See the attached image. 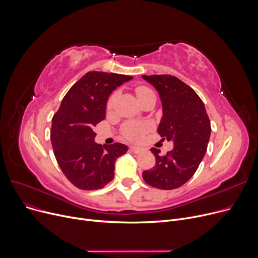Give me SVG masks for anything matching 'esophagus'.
<instances>
[{"label":"esophagus","instance_id":"obj_1","mask_svg":"<svg viewBox=\"0 0 258 258\" xmlns=\"http://www.w3.org/2000/svg\"><path fill=\"white\" fill-rule=\"evenodd\" d=\"M130 150L132 151V152H134V153H141V152H143V151H144L143 148H141V147H134V146L130 147Z\"/></svg>","mask_w":258,"mask_h":258}]
</instances>
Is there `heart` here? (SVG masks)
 Wrapping results in <instances>:
<instances>
[{
	"mask_svg": "<svg viewBox=\"0 0 258 258\" xmlns=\"http://www.w3.org/2000/svg\"><path fill=\"white\" fill-rule=\"evenodd\" d=\"M149 94H153L152 90H151L149 87L140 86L136 88V95H138L139 99H142L143 97H145ZM116 97H117L116 93H113L109 97L107 104H106V109H107L108 111L113 110L114 106H115V102H116ZM149 128H150V125L145 124V123H135V122L127 123L123 127V135L128 141L138 142L143 138V135L148 131Z\"/></svg>",
	"mask_w": 258,
	"mask_h": 258,
	"instance_id": "b5f03b06",
	"label": "heart"
}]
</instances>
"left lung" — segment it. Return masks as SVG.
<instances>
[{
  "mask_svg": "<svg viewBox=\"0 0 258 258\" xmlns=\"http://www.w3.org/2000/svg\"><path fill=\"white\" fill-rule=\"evenodd\" d=\"M158 92L162 117L158 134L173 141L174 148L164 155L151 151L156 158L152 170L144 171L146 182L159 189H175L186 183L199 168L210 138V120L203 101L195 90L171 75H143Z\"/></svg>",
  "mask_w": 258,
  "mask_h": 258,
  "instance_id": "1",
  "label": "left lung"
}]
</instances>
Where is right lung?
Segmentation results:
<instances>
[{
    "mask_svg": "<svg viewBox=\"0 0 258 258\" xmlns=\"http://www.w3.org/2000/svg\"><path fill=\"white\" fill-rule=\"evenodd\" d=\"M131 76L88 72L64 96L52 118L54 155L70 182L84 190L103 188L114 177L115 160L128 151L126 145L95 143V127L106 114L113 90Z\"/></svg>",
    "mask_w": 258,
    "mask_h": 258,
    "instance_id": "obj_1",
    "label": "right lung"
}]
</instances>
